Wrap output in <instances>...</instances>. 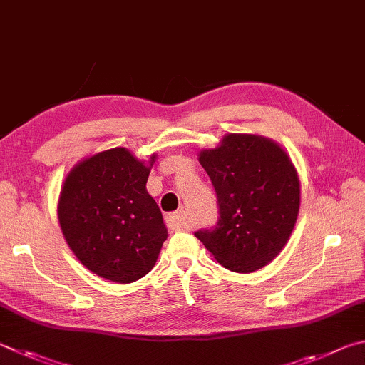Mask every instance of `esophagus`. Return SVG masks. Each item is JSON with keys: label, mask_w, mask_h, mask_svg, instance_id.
Masks as SVG:
<instances>
[{"label": "esophagus", "mask_w": 365, "mask_h": 365, "mask_svg": "<svg viewBox=\"0 0 365 365\" xmlns=\"http://www.w3.org/2000/svg\"><path fill=\"white\" fill-rule=\"evenodd\" d=\"M165 225L170 230H182L185 227V222H183V212L178 210V212H172L168 217H165Z\"/></svg>", "instance_id": "1"}]
</instances>
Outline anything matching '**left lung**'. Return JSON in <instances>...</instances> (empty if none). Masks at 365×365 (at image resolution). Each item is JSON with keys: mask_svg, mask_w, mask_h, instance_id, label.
I'll list each match as a JSON object with an SVG mask.
<instances>
[{"mask_svg": "<svg viewBox=\"0 0 365 365\" xmlns=\"http://www.w3.org/2000/svg\"><path fill=\"white\" fill-rule=\"evenodd\" d=\"M200 163L217 193L215 228L196 231L215 260L235 273L268 264L287 244L300 209V180L279 145L260 135L228 134Z\"/></svg>", "mask_w": 365, "mask_h": 365, "instance_id": "left-lung-1", "label": "left lung"}]
</instances>
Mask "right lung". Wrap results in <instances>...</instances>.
<instances>
[{
    "label": "right lung",
    "mask_w": 365,
    "mask_h": 365,
    "mask_svg": "<svg viewBox=\"0 0 365 365\" xmlns=\"http://www.w3.org/2000/svg\"><path fill=\"white\" fill-rule=\"evenodd\" d=\"M148 164L125 148L86 158L70 170L58 197L65 241L86 268L103 279L129 284L151 271L168 228L147 180Z\"/></svg>",
    "instance_id": "right-lung-1"
}]
</instances>
